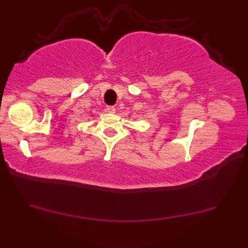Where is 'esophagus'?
Here are the masks:
<instances>
[{
  "label": "esophagus",
  "instance_id": "esophagus-1",
  "mask_svg": "<svg viewBox=\"0 0 248 248\" xmlns=\"http://www.w3.org/2000/svg\"><path fill=\"white\" fill-rule=\"evenodd\" d=\"M107 110H108V113H110V114H114V113L116 112V109H115L114 107H108V108H107Z\"/></svg>",
  "mask_w": 248,
  "mask_h": 248
}]
</instances>
